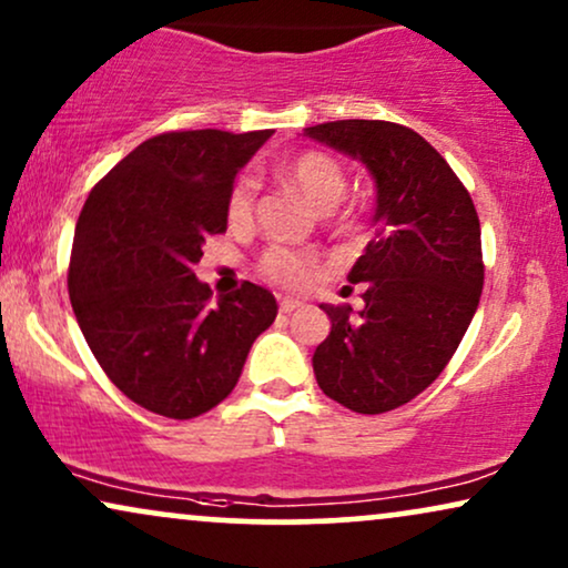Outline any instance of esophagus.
Returning a JSON list of instances; mask_svg holds the SVG:
<instances>
[{
    "label": "esophagus",
    "mask_w": 568,
    "mask_h": 568,
    "mask_svg": "<svg viewBox=\"0 0 568 568\" xmlns=\"http://www.w3.org/2000/svg\"><path fill=\"white\" fill-rule=\"evenodd\" d=\"M298 306H301V301H298V298H291V296H283V298H280V312H283V314L296 312Z\"/></svg>",
    "instance_id": "obj_1"
}]
</instances>
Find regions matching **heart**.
<instances>
[{
  "label": "heart",
  "mask_w": 568,
  "mask_h": 568,
  "mask_svg": "<svg viewBox=\"0 0 568 568\" xmlns=\"http://www.w3.org/2000/svg\"><path fill=\"white\" fill-rule=\"evenodd\" d=\"M277 178L283 183H288L291 189H296L308 204L317 206L322 212L335 206L341 201L343 191H346L343 168L333 156L322 152L293 154L291 160H285L277 168ZM225 214L233 227H246L251 217H254V183L248 178H241L231 189V193H227ZM260 270L270 283L283 285V288H301L312 277V260L291 248L272 246L264 251Z\"/></svg>",
  "instance_id": "b5f03b06"
}]
</instances>
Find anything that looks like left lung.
<instances>
[{
  "mask_svg": "<svg viewBox=\"0 0 568 568\" xmlns=\"http://www.w3.org/2000/svg\"><path fill=\"white\" fill-rule=\"evenodd\" d=\"M304 135L354 156L377 189L375 241L348 272L364 308H320L329 335L314 351L322 393L356 414L408 404L456 354L485 283L479 217L437 149L385 120H335Z\"/></svg>",
  "mask_w": 568,
  "mask_h": 568,
  "instance_id": "obj_1",
  "label": "left lung"
}]
</instances>
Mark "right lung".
I'll return each instance as SVG.
<instances>
[{
    "instance_id": "obj_1",
    "label": "right lung",
    "mask_w": 568,
    "mask_h": 568,
    "mask_svg": "<svg viewBox=\"0 0 568 568\" xmlns=\"http://www.w3.org/2000/svg\"><path fill=\"white\" fill-rule=\"evenodd\" d=\"M272 131H172L135 146L93 185L75 225L68 291L75 320L133 404L193 419L231 396L251 343L277 317L243 283L212 304L193 272L204 239L227 231L235 175Z\"/></svg>"
}]
</instances>
